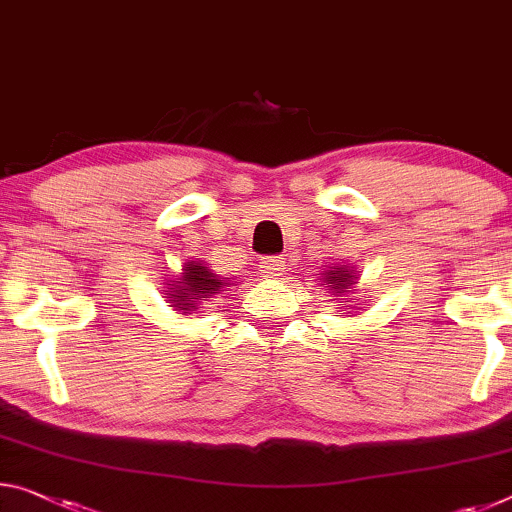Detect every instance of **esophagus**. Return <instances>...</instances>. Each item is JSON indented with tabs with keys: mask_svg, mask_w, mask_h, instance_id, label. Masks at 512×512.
<instances>
[{
	"mask_svg": "<svg viewBox=\"0 0 512 512\" xmlns=\"http://www.w3.org/2000/svg\"><path fill=\"white\" fill-rule=\"evenodd\" d=\"M285 266H287V257H282V255L264 257L262 273L266 275V278H278V275L285 273Z\"/></svg>",
	"mask_w": 512,
	"mask_h": 512,
	"instance_id": "esophagus-1",
	"label": "esophagus"
}]
</instances>
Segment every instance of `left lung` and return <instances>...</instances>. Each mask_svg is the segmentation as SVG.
I'll return each instance as SVG.
<instances>
[{
    "label": "left lung",
    "instance_id": "left-lung-1",
    "mask_svg": "<svg viewBox=\"0 0 512 512\" xmlns=\"http://www.w3.org/2000/svg\"><path fill=\"white\" fill-rule=\"evenodd\" d=\"M355 273L353 266H328V271L321 273V282L328 287V291L332 296H342L344 291H351L355 285ZM337 300V298H335Z\"/></svg>",
    "mask_w": 512,
    "mask_h": 512
}]
</instances>
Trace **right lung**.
I'll list each match as a JSON object with an SVG mask.
<instances>
[{"mask_svg": "<svg viewBox=\"0 0 512 512\" xmlns=\"http://www.w3.org/2000/svg\"><path fill=\"white\" fill-rule=\"evenodd\" d=\"M230 285V278H221V275L212 273V269L205 262H189L184 264L182 275L177 280H173L170 285V307H175L180 314H198L202 300L214 298L216 294L225 291V287Z\"/></svg>", "mask_w": 512, "mask_h": 512, "instance_id": "right-lung-1", "label": "right lung"}]
</instances>
